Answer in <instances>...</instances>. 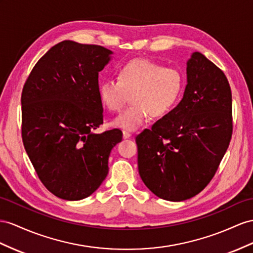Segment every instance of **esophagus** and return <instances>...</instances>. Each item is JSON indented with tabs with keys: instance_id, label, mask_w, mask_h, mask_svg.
Returning a JSON list of instances; mask_svg holds the SVG:
<instances>
[{
	"instance_id": "1",
	"label": "esophagus",
	"mask_w": 253,
	"mask_h": 253,
	"mask_svg": "<svg viewBox=\"0 0 253 253\" xmlns=\"http://www.w3.org/2000/svg\"><path fill=\"white\" fill-rule=\"evenodd\" d=\"M130 137H131V133H130V132H128V131H126V130L123 131V138H124V139H128V138H130Z\"/></svg>"
}]
</instances>
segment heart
Listing matches in <instances>:
<instances>
[{
	"instance_id": "b5f03b06",
	"label": "heart",
	"mask_w": 253,
	"mask_h": 253,
	"mask_svg": "<svg viewBox=\"0 0 253 253\" xmlns=\"http://www.w3.org/2000/svg\"><path fill=\"white\" fill-rule=\"evenodd\" d=\"M184 89V77L179 70L164 67L156 62L135 59L121 65L116 80L100 81L99 98L108 110L120 111L130 95L131 105L120 113L112 125L132 131L150 115L160 119L176 105Z\"/></svg>"
}]
</instances>
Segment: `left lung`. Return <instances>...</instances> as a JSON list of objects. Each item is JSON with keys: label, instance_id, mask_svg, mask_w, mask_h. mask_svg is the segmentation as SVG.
Returning <instances> with one entry per match:
<instances>
[{"label": "left lung", "instance_id": "obj_1", "mask_svg": "<svg viewBox=\"0 0 253 253\" xmlns=\"http://www.w3.org/2000/svg\"><path fill=\"white\" fill-rule=\"evenodd\" d=\"M187 79L177 107L135 137L142 180L158 198L174 202L210 184L233 132L232 92L223 71L194 52Z\"/></svg>", "mask_w": 253, "mask_h": 253}]
</instances>
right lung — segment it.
Masks as SVG:
<instances>
[{"mask_svg": "<svg viewBox=\"0 0 253 253\" xmlns=\"http://www.w3.org/2000/svg\"><path fill=\"white\" fill-rule=\"evenodd\" d=\"M112 52L64 41L32 69L21 94L22 141L43 186L68 201L90 196L107 177L123 132L94 133L103 123L98 74Z\"/></svg>", "mask_w": 253, "mask_h": 253, "instance_id": "obj_1", "label": "right lung"}]
</instances>
